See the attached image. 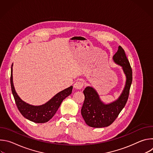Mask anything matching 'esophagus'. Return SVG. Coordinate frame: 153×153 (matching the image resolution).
<instances>
[{"label":"esophagus","mask_w":153,"mask_h":153,"mask_svg":"<svg viewBox=\"0 0 153 153\" xmlns=\"http://www.w3.org/2000/svg\"><path fill=\"white\" fill-rule=\"evenodd\" d=\"M83 86V83L81 82H76L74 84V88L76 90H80Z\"/></svg>","instance_id":"34e87169"}]
</instances>
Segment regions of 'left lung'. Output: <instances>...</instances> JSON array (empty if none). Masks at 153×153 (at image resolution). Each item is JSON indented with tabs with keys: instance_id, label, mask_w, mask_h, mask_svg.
I'll use <instances>...</instances> for the list:
<instances>
[{
	"instance_id": "left-lung-1",
	"label": "left lung",
	"mask_w": 153,
	"mask_h": 153,
	"mask_svg": "<svg viewBox=\"0 0 153 153\" xmlns=\"http://www.w3.org/2000/svg\"><path fill=\"white\" fill-rule=\"evenodd\" d=\"M113 59L116 64L122 67L126 76L125 85L119 98L108 104L101 100L98 93L92 86L86 87L83 91L85 100L81 114L86 123L91 127L102 128L113 123L125 106L128 99L133 73L125 51L120 46L113 56Z\"/></svg>"
}]
</instances>
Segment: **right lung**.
<instances>
[{"instance_id": "1", "label": "right lung", "mask_w": 153, "mask_h": 153, "mask_svg": "<svg viewBox=\"0 0 153 153\" xmlns=\"http://www.w3.org/2000/svg\"><path fill=\"white\" fill-rule=\"evenodd\" d=\"M13 65L10 77L11 91L20 113L24 117L33 122L38 123L47 122L54 116L63 100L71 94L73 86L60 91L45 104L39 106L30 105L22 100L15 90L13 80Z\"/></svg>"}]
</instances>
